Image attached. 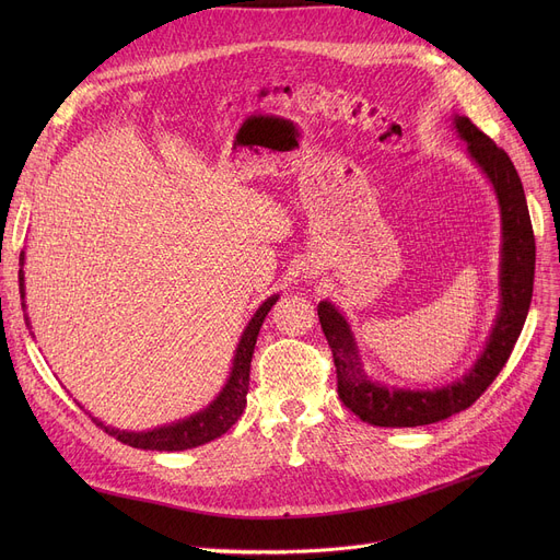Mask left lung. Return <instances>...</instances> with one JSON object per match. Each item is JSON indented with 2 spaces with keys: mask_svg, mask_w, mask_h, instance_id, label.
I'll list each match as a JSON object with an SVG mask.
<instances>
[{
  "mask_svg": "<svg viewBox=\"0 0 560 560\" xmlns=\"http://www.w3.org/2000/svg\"><path fill=\"white\" fill-rule=\"evenodd\" d=\"M467 154L494 188L502 211V272H499V313L477 363L454 384L435 390L393 388L372 381L361 363L359 347L347 319L331 302L317 304L322 331L334 354L340 401L374 427H422L447 420L472 406L506 365L532 306L536 272V238L524 188L509 154L497 147L465 115L454 117Z\"/></svg>",
  "mask_w": 560,
  "mask_h": 560,
  "instance_id": "8db88e82",
  "label": "left lung"
}]
</instances>
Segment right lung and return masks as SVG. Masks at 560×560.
<instances>
[{"label": "right lung", "mask_w": 560, "mask_h": 560, "mask_svg": "<svg viewBox=\"0 0 560 560\" xmlns=\"http://www.w3.org/2000/svg\"><path fill=\"white\" fill-rule=\"evenodd\" d=\"M20 265H24V252L20 254ZM20 298H22V308H24V272H22V268H20ZM277 300H279V295H272L258 306V311L254 313V317L249 319V325L245 327V331L241 336L238 349H235L233 368H231V374L226 378L224 388L209 406L199 410V413L174 422V424H167V427H159L152 431H138V433L106 427L97 418H93V422L97 427H102L115 440H120V443L136 447V450H152V452H184V450H192V447L206 445V443H211V440L220 438L243 416L245 404H247L249 365H252V357H254L256 338L262 327L265 315L270 313V308L277 304ZM26 325H28V317H26Z\"/></svg>", "instance_id": "1"}]
</instances>
